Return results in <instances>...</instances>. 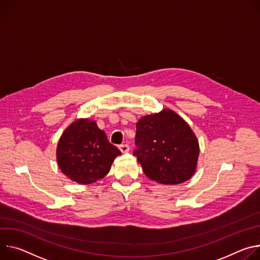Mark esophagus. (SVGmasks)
<instances>
[{"instance_id": "esophagus-1", "label": "esophagus", "mask_w": 260, "mask_h": 260, "mask_svg": "<svg viewBox=\"0 0 260 260\" xmlns=\"http://www.w3.org/2000/svg\"><path fill=\"white\" fill-rule=\"evenodd\" d=\"M119 149H120V151H121L122 153H128L129 150H130V148H129L128 145H121V146L119 147Z\"/></svg>"}]
</instances>
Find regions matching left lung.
I'll use <instances>...</instances> for the list:
<instances>
[{
    "mask_svg": "<svg viewBox=\"0 0 260 260\" xmlns=\"http://www.w3.org/2000/svg\"><path fill=\"white\" fill-rule=\"evenodd\" d=\"M133 155L152 181L177 185L195 172L198 140L190 126L171 109L142 117L136 123Z\"/></svg>",
    "mask_w": 260,
    "mask_h": 260,
    "instance_id": "left-lung-1",
    "label": "left lung"
}]
</instances>
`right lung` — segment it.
<instances>
[{"instance_id": "right-lung-1", "label": "right lung", "mask_w": 260, "mask_h": 260, "mask_svg": "<svg viewBox=\"0 0 260 260\" xmlns=\"http://www.w3.org/2000/svg\"><path fill=\"white\" fill-rule=\"evenodd\" d=\"M121 154L95 121L79 119L64 131L57 142L56 161L71 181L88 185L103 179Z\"/></svg>"}]
</instances>
